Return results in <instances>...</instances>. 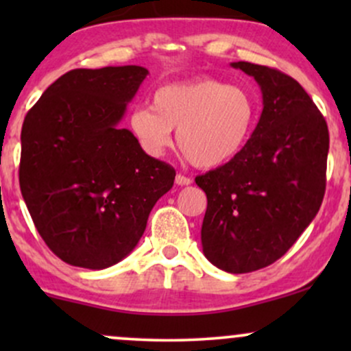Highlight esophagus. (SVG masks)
Listing matches in <instances>:
<instances>
[{"instance_id": "obj_1", "label": "esophagus", "mask_w": 351, "mask_h": 351, "mask_svg": "<svg viewBox=\"0 0 351 351\" xmlns=\"http://www.w3.org/2000/svg\"><path fill=\"white\" fill-rule=\"evenodd\" d=\"M175 183L178 184V186H188V184H191V178H188V176L181 175V173H178L175 178Z\"/></svg>"}]
</instances>
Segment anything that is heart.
Wrapping results in <instances>:
<instances>
[{
    "instance_id": "1",
    "label": "heart",
    "mask_w": 351,
    "mask_h": 351,
    "mask_svg": "<svg viewBox=\"0 0 351 351\" xmlns=\"http://www.w3.org/2000/svg\"><path fill=\"white\" fill-rule=\"evenodd\" d=\"M259 108L245 87L201 77L168 84L153 94V107H135L132 134L148 155L162 156L173 145V130L184 158L198 168L223 167L251 138Z\"/></svg>"
}]
</instances>
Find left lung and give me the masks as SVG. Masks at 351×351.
I'll return each instance as SVG.
<instances>
[{
	"label": "left lung",
	"instance_id": "obj_1",
	"mask_svg": "<svg viewBox=\"0 0 351 351\" xmlns=\"http://www.w3.org/2000/svg\"><path fill=\"white\" fill-rule=\"evenodd\" d=\"M259 84L263 114L244 150L196 176L206 193V259L245 274L280 259L317 216L325 195L328 127L304 87L284 72L231 62Z\"/></svg>",
	"mask_w": 351,
	"mask_h": 351
}]
</instances>
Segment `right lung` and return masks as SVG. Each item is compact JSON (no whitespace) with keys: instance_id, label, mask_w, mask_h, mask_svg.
Wrapping results in <instances>:
<instances>
[{"instance_id":"right-lung-1","label":"right lung","mask_w":351,"mask_h":351,"mask_svg":"<svg viewBox=\"0 0 351 351\" xmlns=\"http://www.w3.org/2000/svg\"><path fill=\"white\" fill-rule=\"evenodd\" d=\"M148 71L142 66L74 69L27 112L19 186L44 243L59 259L107 269L127 257L152 208L175 181L127 128V106Z\"/></svg>"}]
</instances>
